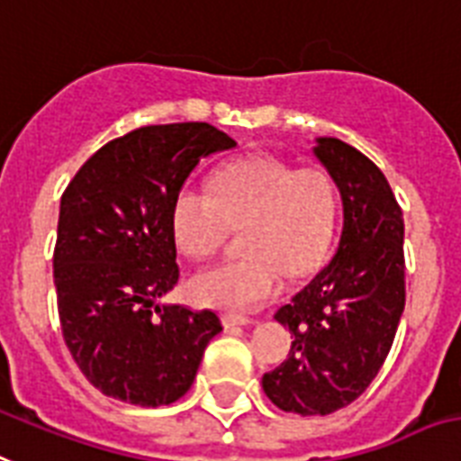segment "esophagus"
I'll use <instances>...</instances> for the list:
<instances>
[{
  "label": "esophagus",
  "mask_w": 461,
  "mask_h": 461,
  "mask_svg": "<svg viewBox=\"0 0 461 461\" xmlns=\"http://www.w3.org/2000/svg\"><path fill=\"white\" fill-rule=\"evenodd\" d=\"M224 329H234V327H246L250 324V320L246 315H237V312H224L222 315Z\"/></svg>",
  "instance_id": "1"
}]
</instances>
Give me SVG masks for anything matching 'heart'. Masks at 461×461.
Listing matches in <instances>:
<instances>
[{"label": "heart", "mask_w": 461, "mask_h": 461, "mask_svg": "<svg viewBox=\"0 0 461 461\" xmlns=\"http://www.w3.org/2000/svg\"><path fill=\"white\" fill-rule=\"evenodd\" d=\"M336 215V185L321 167L294 170L265 153L224 163L212 177V194L179 189L170 211L172 239L186 258L203 260L222 246L230 227L246 224V256L198 272L189 294L205 308H256L282 289L284 269L298 276L321 263Z\"/></svg>", "instance_id": "1"}]
</instances>
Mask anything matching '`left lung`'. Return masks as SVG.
Segmentation results:
<instances>
[{
	"label": "left lung",
	"mask_w": 461,
	"mask_h": 461,
	"mask_svg": "<svg viewBox=\"0 0 461 461\" xmlns=\"http://www.w3.org/2000/svg\"><path fill=\"white\" fill-rule=\"evenodd\" d=\"M343 201L336 256L276 310L289 357L263 376L284 412L331 414L357 400L388 357L405 310V222L384 172L336 137L312 149Z\"/></svg>",
	"instance_id": "left-lung-1"
}]
</instances>
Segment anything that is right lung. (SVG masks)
Wrapping results in <instances>:
<instances>
[{
  "label": "right lung",
  "instance_id": "right-lung-1",
  "mask_svg": "<svg viewBox=\"0 0 461 461\" xmlns=\"http://www.w3.org/2000/svg\"><path fill=\"white\" fill-rule=\"evenodd\" d=\"M234 146L208 122L140 127L101 146L66 186L54 249L59 317L73 360L104 395L170 405L222 331L211 310L158 301L179 279L172 201L201 158Z\"/></svg>",
  "mask_w": 461,
  "mask_h": 461
}]
</instances>
